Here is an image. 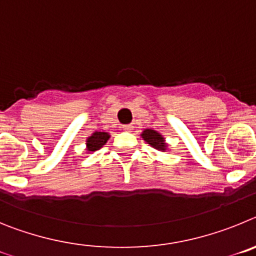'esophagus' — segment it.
I'll return each instance as SVG.
<instances>
[{
  "label": "esophagus",
  "instance_id": "34e87169",
  "mask_svg": "<svg viewBox=\"0 0 256 256\" xmlns=\"http://www.w3.org/2000/svg\"><path fill=\"white\" fill-rule=\"evenodd\" d=\"M133 128H134V126H133L132 124H126V126H123V130H126V132H132Z\"/></svg>",
  "mask_w": 256,
  "mask_h": 256
}]
</instances>
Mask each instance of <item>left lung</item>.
I'll return each instance as SVG.
<instances>
[{
  "mask_svg": "<svg viewBox=\"0 0 256 256\" xmlns=\"http://www.w3.org/2000/svg\"><path fill=\"white\" fill-rule=\"evenodd\" d=\"M141 137L146 144H148L151 148H154L155 150L162 151V152H165V151H169V144L165 141V137L155 130H144V132L141 133Z\"/></svg>",
  "mask_w": 256,
  "mask_h": 256,
  "instance_id": "obj_1",
  "label": "left lung"
}]
</instances>
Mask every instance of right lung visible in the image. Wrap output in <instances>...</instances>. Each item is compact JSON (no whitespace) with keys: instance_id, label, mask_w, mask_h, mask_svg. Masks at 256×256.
<instances>
[{"instance_id":"right-lung-1","label":"right lung","mask_w":256,"mask_h":256,"mask_svg":"<svg viewBox=\"0 0 256 256\" xmlns=\"http://www.w3.org/2000/svg\"><path fill=\"white\" fill-rule=\"evenodd\" d=\"M110 138V133L108 132H94L90 137L86 140V151L87 154L94 152V151L100 150L104 144Z\"/></svg>"}]
</instances>
